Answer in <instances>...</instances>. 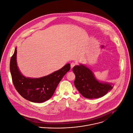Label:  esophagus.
Here are the masks:
<instances>
[{
	"mask_svg": "<svg viewBox=\"0 0 133 133\" xmlns=\"http://www.w3.org/2000/svg\"><path fill=\"white\" fill-rule=\"evenodd\" d=\"M75 65H76V63H74V62L71 63V68L72 69Z\"/></svg>",
	"mask_w": 133,
	"mask_h": 133,
	"instance_id": "1",
	"label": "esophagus"
}]
</instances>
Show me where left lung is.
I'll use <instances>...</instances> for the list:
<instances>
[{"label": "left lung", "instance_id": "left-lung-1", "mask_svg": "<svg viewBox=\"0 0 133 133\" xmlns=\"http://www.w3.org/2000/svg\"><path fill=\"white\" fill-rule=\"evenodd\" d=\"M73 71L75 75L74 85L79 93L86 98L102 97L114 86L112 83L98 80L93 72L82 64L74 66Z\"/></svg>", "mask_w": 133, "mask_h": 133}]
</instances>
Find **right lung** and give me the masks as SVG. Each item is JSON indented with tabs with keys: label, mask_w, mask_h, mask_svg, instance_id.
<instances>
[{
	"label": "right lung",
	"mask_w": 133,
	"mask_h": 133,
	"mask_svg": "<svg viewBox=\"0 0 133 133\" xmlns=\"http://www.w3.org/2000/svg\"><path fill=\"white\" fill-rule=\"evenodd\" d=\"M16 47L10 63V70L14 85L20 95L33 102L42 103L49 99L64 75L70 70V63L54 72L39 78L26 77L17 65Z\"/></svg>",
	"instance_id": "right-lung-1"
}]
</instances>
